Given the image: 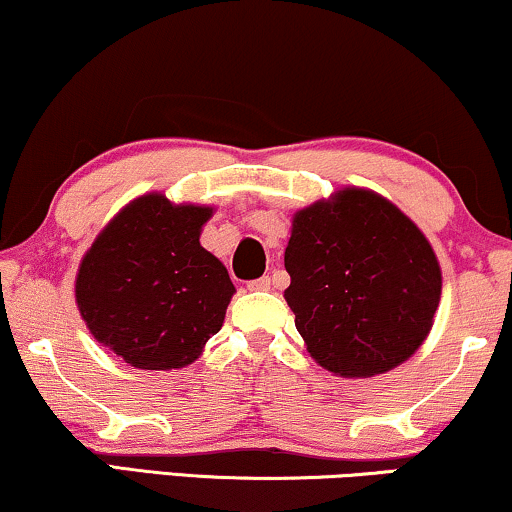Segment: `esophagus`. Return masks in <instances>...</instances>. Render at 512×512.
Instances as JSON below:
<instances>
[{
    "mask_svg": "<svg viewBox=\"0 0 512 512\" xmlns=\"http://www.w3.org/2000/svg\"><path fill=\"white\" fill-rule=\"evenodd\" d=\"M271 286H274V278L271 276H262V278H255V281L248 283L250 290H269Z\"/></svg>",
    "mask_w": 512,
    "mask_h": 512,
    "instance_id": "obj_1",
    "label": "esophagus"
}]
</instances>
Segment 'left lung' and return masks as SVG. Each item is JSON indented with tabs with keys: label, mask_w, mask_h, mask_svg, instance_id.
Segmentation results:
<instances>
[{
	"label": "left lung",
	"mask_w": 512,
	"mask_h": 512,
	"mask_svg": "<svg viewBox=\"0 0 512 512\" xmlns=\"http://www.w3.org/2000/svg\"><path fill=\"white\" fill-rule=\"evenodd\" d=\"M286 302L323 368L368 378L423 345L442 293L428 238L390 200L345 189L293 219Z\"/></svg>",
	"instance_id": "obj_1"
}]
</instances>
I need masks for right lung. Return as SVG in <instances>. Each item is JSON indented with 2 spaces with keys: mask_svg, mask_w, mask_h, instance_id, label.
Wrapping results in <instances>:
<instances>
[{
  "mask_svg": "<svg viewBox=\"0 0 512 512\" xmlns=\"http://www.w3.org/2000/svg\"><path fill=\"white\" fill-rule=\"evenodd\" d=\"M212 215L163 193L129 203L80 264L75 297L101 345L127 364L170 371L196 361L236 293L229 271L200 245Z\"/></svg>",
  "mask_w": 512,
  "mask_h": 512,
  "instance_id": "1",
  "label": "right lung"
}]
</instances>
